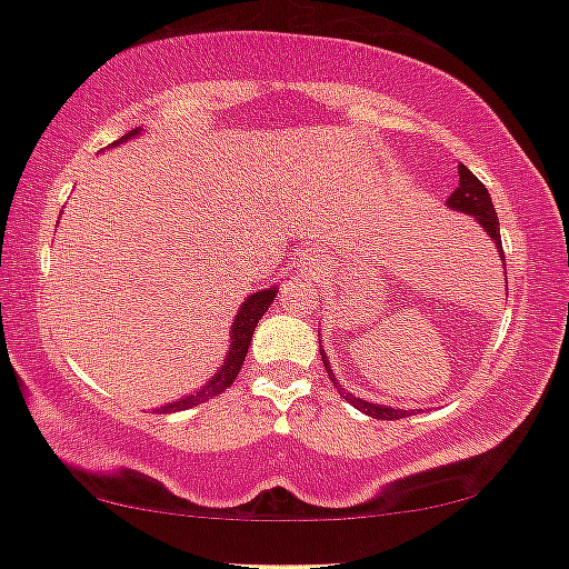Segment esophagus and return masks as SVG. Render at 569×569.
Segmentation results:
<instances>
[{"instance_id": "obj_1", "label": "esophagus", "mask_w": 569, "mask_h": 569, "mask_svg": "<svg viewBox=\"0 0 569 569\" xmlns=\"http://www.w3.org/2000/svg\"><path fill=\"white\" fill-rule=\"evenodd\" d=\"M299 262H301V266H315V262H317V250H303L301 254H299Z\"/></svg>"}]
</instances>
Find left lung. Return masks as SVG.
<instances>
[{"label":"left lung","instance_id":"obj_1","mask_svg":"<svg viewBox=\"0 0 569 569\" xmlns=\"http://www.w3.org/2000/svg\"><path fill=\"white\" fill-rule=\"evenodd\" d=\"M446 206L451 208V211L471 216V219H475L479 227L487 231V237L492 239L495 247H498L502 266H506V254H502V242H500V221H498V213H495L492 198H490V193H487V188L482 186V182H479L463 164H459V188L453 190L451 198L446 201ZM319 353H322L325 371H327V376H330V381L335 383V389H338L340 397L348 399L356 410H361L368 415V418H376V420H399V418H407V415H412V410H399V407H389V405H373V402H366V399H361V397L350 395V391L342 387L338 379H335L332 366H330V361H327L325 350H319Z\"/></svg>","mask_w":569,"mask_h":569}]
</instances>
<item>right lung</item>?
Returning a JSON list of instances; mask_svg holds the SVG:
<instances>
[{
  "instance_id": "add662e5",
  "label": "right lung",
  "mask_w": 569,
  "mask_h": 569,
  "mask_svg": "<svg viewBox=\"0 0 569 569\" xmlns=\"http://www.w3.org/2000/svg\"><path fill=\"white\" fill-rule=\"evenodd\" d=\"M141 128H133L131 133L121 136V139L116 141V147H121L123 141L133 139V136H139ZM276 293H278V286H270V288H262V291H254L244 299L242 307L234 315V322H231V330H229V350H227V358H223V363L219 371H216L211 379H208L201 389L190 391L188 397L182 399H174V402H167L162 407H157L159 415H167V412H180V410H190V407H198L206 399H211L216 395H221L223 389H229L231 383H234L239 368L244 363V356L247 350H250V342H252V335H254V327L266 315L270 303L276 301Z\"/></svg>"
}]
</instances>
